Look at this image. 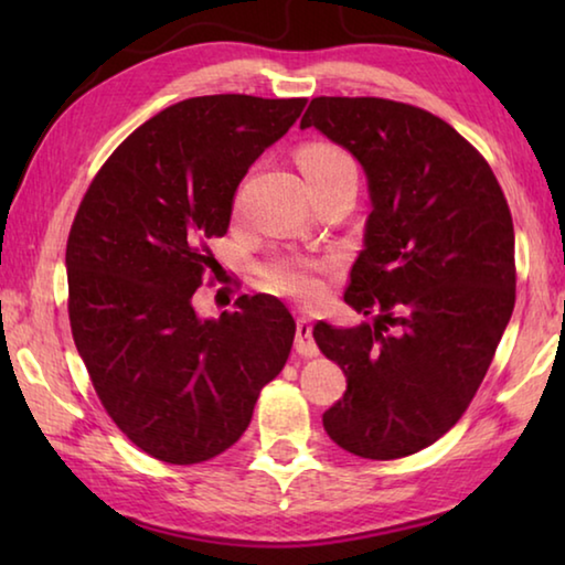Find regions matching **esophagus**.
Returning a JSON list of instances; mask_svg holds the SVG:
<instances>
[{
    "instance_id": "obj_1",
    "label": "esophagus",
    "mask_w": 565,
    "mask_h": 565,
    "mask_svg": "<svg viewBox=\"0 0 565 565\" xmlns=\"http://www.w3.org/2000/svg\"><path fill=\"white\" fill-rule=\"evenodd\" d=\"M294 349H296V353H299V356H303V359H313V356H319V347H317V341H313V337H311V319L309 317H301L296 319V341H294Z\"/></svg>"
}]
</instances>
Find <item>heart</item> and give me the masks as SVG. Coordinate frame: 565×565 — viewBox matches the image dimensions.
Instances as JSON below:
<instances>
[{"label":"heart","mask_w":565,"mask_h":565,"mask_svg":"<svg viewBox=\"0 0 565 565\" xmlns=\"http://www.w3.org/2000/svg\"><path fill=\"white\" fill-rule=\"evenodd\" d=\"M296 164L309 181V186L327 184L341 177H356V161L347 149L331 141H306L296 149ZM329 264L321 259H301V256H276L259 266V284L266 291L291 296L299 301H317L323 294V279Z\"/></svg>","instance_id":"1"}]
</instances>
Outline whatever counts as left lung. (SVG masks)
<instances>
[{"label": "left lung", "mask_w": 565, "mask_h": 565, "mask_svg": "<svg viewBox=\"0 0 565 565\" xmlns=\"http://www.w3.org/2000/svg\"><path fill=\"white\" fill-rule=\"evenodd\" d=\"M306 127L361 161L374 204L343 294L374 323L313 327L347 374L323 428L353 456L404 458L456 426L509 327L511 209L481 151L414 104L317 97Z\"/></svg>", "instance_id": "obj_1"}]
</instances>
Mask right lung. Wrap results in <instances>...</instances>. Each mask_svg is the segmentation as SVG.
Returning a JSON list of instances; mask_svg holds the SVG:
<instances>
[{"label":"right lung","mask_w":565,"mask_h":565,"mask_svg":"<svg viewBox=\"0 0 565 565\" xmlns=\"http://www.w3.org/2000/svg\"><path fill=\"white\" fill-rule=\"evenodd\" d=\"M306 99L212 94L134 129L76 209L66 238L70 323L102 406L129 441L191 466L246 431L289 359L296 321L269 294L199 319L238 181L299 119Z\"/></svg>","instance_id":"right-lung-1"}]
</instances>
